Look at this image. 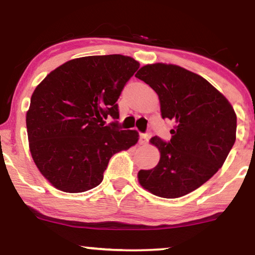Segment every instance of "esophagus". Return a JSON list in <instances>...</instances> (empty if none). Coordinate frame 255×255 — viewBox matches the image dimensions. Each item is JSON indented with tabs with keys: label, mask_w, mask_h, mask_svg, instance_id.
Instances as JSON below:
<instances>
[{
	"label": "esophagus",
	"mask_w": 255,
	"mask_h": 255,
	"mask_svg": "<svg viewBox=\"0 0 255 255\" xmlns=\"http://www.w3.org/2000/svg\"><path fill=\"white\" fill-rule=\"evenodd\" d=\"M149 139H151V133H140V135H139V142L140 144H147Z\"/></svg>",
	"instance_id": "1"
}]
</instances>
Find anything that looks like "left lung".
<instances>
[{"label": "left lung", "mask_w": 255, "mask_h": 255, "mask_svg": "<svg viewBox=\"0 0 255 255\" xmlns=\"http://www.w3.org/2000/svg\"><path fill=\"white\" fill-rule=\"evenodd\" d=\"M135 78L158 94L162 118L175 124L170 140L151 139L160 160L154 168L139 170V183L156 196H184L211 179L228 158L236 141L235 110L207 80L179 66L147 65Z\"/></svg>", "instance_id": "8db88e82"}]
</instances>
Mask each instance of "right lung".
Listing matches in <instances>:
<instances>
[{"label": "right lung", "mask_w": 255, "mask_h": 255, "mask_svg": "<svg viewBox=\"0 0 255 255\" xmlns=\"http://www.w3.org/2000/svg\"><path fill=\"white\" fill-rule=\"evenodd\" d=\"M139 62L121 54L73 59L51 72L31 96L26 113L30 152L59 190L83 193L99 186L109 160L138 141L122 130L116 103ZM110 116L114 120L104 126Z\"/></svg>", "instance_id": "right-lung-1"}]
</instances>
